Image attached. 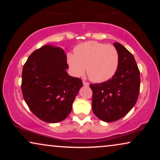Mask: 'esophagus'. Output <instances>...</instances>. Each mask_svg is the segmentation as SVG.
<instances>
[{"mask_svg":"<svg viewBox=\"0 0 160 160\" xmlns=\"http://www.w3.org/2000/svg\"><path fill=\"white\" fill-rule=\"evenodd\" d=\"M83 84H84V86H86V87H88L89 86V83L87 82H85V81H83Z\"/></svg>","mask_w":160,"mask_h":160,"instance_id":"1","label":"esophagus"}]
</instances>
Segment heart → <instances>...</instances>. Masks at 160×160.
<instances>
[{
	"label": "heart",
	"instance_id": "b5f03b06",
	"mask_svg": "<svg viewBox=\"0 0 160 160\" xmlns=\"http://www.w3.org/2000/svg\"><path fill=\"white\" fill-rule=\"evenodd\" d=\"M75 53L68 52L66 60L71 72L79 77L85 69L94 82H106L117 73L119 65V54L112 45L97 41H87L76 46Z\"/></svg>",
	"mask_w": 160,
	"mask_h": 160
}]
</instances>
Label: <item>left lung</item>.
Here are the masks:
<instances>
[{
    "mask_svg": "<svg viewBox=\"0 0 160 160\" xmlns=\"http://www.w3.org/2000/svg\"><path fill=\"white\" fill-rule=\"evenodd\" d=\"M119 54V65L111 79L90 84L92 108L102 121L112 122L124 117L135 106L139 95L140 71L134 57L121 43H113Z\"/></svg>",
    "mask_w": 160,
    "mask_h": 160,
    "instance_id": "8db88e82",
    "label": "left lung"
}]
</instances>
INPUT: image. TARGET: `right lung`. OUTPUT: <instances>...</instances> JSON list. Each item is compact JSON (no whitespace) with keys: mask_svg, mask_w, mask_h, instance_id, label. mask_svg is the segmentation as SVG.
<instances>
[{"mask_svg":"<svg viewBox=\"0 0 160 160\" xmlns=\"http://www.w3.org/2000/svg\"><path fill=\"white\" fill-rule=\"evenodd\" d=\"M68 68L64 50L49 44L34 51L24 65V100L30 111L43 122H62L71 112L83 84L80 78L69 76Z\"/></svg>","mask_w":160,"mask_h":160,"instance_id":"obj_1","label":"right lung"}]
</instances>
